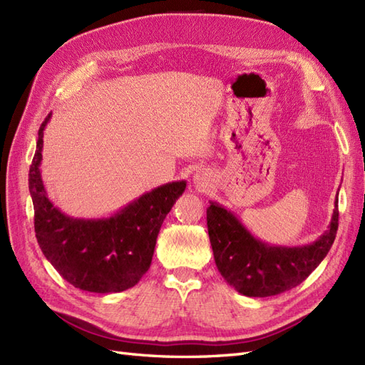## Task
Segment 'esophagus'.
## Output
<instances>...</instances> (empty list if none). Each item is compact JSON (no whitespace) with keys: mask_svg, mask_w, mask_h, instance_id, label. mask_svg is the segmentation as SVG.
<instances>
[{"mask_svg":"<svg viewBox=\"0 0 365 365\" xmlns=\"http://www.w3.org/2000/svg\"><path fill=\"white\" fill-rule=\"evenodd\" d=\"M193 181H195V184L197 185V187H204L205 184H207V176H205V173L204 172H196L195 173V176H193Z\"/></svg>","mask_w":365,"mask_h":365,"instance_id":"esophagus-1","label":"esophagus"}]
</instances>
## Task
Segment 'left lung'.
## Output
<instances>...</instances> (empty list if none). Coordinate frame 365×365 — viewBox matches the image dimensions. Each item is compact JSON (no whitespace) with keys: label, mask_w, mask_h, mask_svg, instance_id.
<instances>
[{"label":"left lung","mask_w":365,"mask_h":365,"mask_svg":"<svg viewBox=\"0 0 365 365\" xmlns=\"http://www.w3.org/2000/svg\"><path fill=\"white\" fill-rule=\"evenodd\" d=\"M338 200L329 228L304 247H272L260 242L222 205L210 202L207 227L220 275L247 297H271L306 280L332 247L338 230Z\"/></svg>","instance_id":"left-lung-1"}]
</instances>
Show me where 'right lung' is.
I'll return each mask as SVG.
<instances>
[{
  "label": "right lung",
  "mask_w": 365,
  "mask_h": 365,
  "mask_svg": "<svg viewBox=\"0 0 365 365\" xmlns=\"http://www.w3.org/2000/svg\"><path fill=\"white\" fill-rule=\"evenodd\" d=\"M48 120L50 114L39 128L29 172L38 244L54 269L74 288L97 294L126 291L149 269L163 220L185 190V181L160 185L111 217L63 215L47 197L39 170Z\"/></svg>",
  "instance_id": "add662e5"
}]
</instances>
